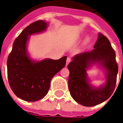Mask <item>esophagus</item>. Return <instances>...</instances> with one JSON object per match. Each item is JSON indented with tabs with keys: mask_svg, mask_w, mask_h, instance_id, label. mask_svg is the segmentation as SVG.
<instances>
[{
	"mask_svg": "<svg viewBox=\"0 0 123 123\" xmlns=\"http://www.w3.org/2000/svg\"><path fill=\"white\" fill-rule=\"evenodd\" d=\"M70 62H71V59H70V58L68 57L67 60H66V66L68 65V64H69Z\"/></svg>",
	"mask_w": 123,
	"mask_h": 123,
	"instance_id": "obj_1",
	"label": "esophagus"
}]
</instances>
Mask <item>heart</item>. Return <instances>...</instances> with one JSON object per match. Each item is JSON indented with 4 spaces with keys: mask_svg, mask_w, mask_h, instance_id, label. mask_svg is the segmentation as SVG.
I'll list each match as a JSON object with an SVG mask.
<instances>
[{
    "mask_svg": "<svg viewBox=\"0 0 123 123\" xmlns=\"http://www.w3.org/2000/svg\"><path fill=\"white\" fill-rule=\"evenodd\" d=\"M89 41H90V39H89V38H87V39H86V42H85V44H88V43H89Z\"/></svg>",
    "mask_w": 123,
    "mask_h": 123,
    "instance_id": "obj_1",
    "label": "heart"
}]
</instances>
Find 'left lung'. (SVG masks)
Here are the masks:
<instances>
[{
  "instance_id": "8db88e82",
  "label": "left lung",
  "mask_w": 123,
  "mask_h": 123,
  "mask_svg": "<svg viewBox=\"0 0 123 123\" xmlns=\"http://www.w3.org/2000/svg\"><path fill=\"white\" fill-rule=\"evenodd\" d=\"M95 63L105 71V82L98 88L90 84L86 74V70ZM68 68L69 92L80 105L92 107L100 104L109 99L114 91L118 72L116 54L109 39L102 34H98L94 50L74 56Z\"/></svg>"
}]
</instances>
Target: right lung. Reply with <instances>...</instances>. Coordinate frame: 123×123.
<instances>
[{
	"label": "right lung",
	"mask_w": 123,
	"mask_h": 123,
	"mask_svg": "<svg viewBox=\"0 0 123 123\" xmlns=\"http://www.w3.org/2000/svg\"><path fill=\"white\" fill-rule=\"evenodd\" d=\"M47 22L38 20L25 28L14 40L7 61V78L14 94L27 101L42 99L48 93L50 81L66 65V56L60 59L36 61L27 52L29 36L46 31Z\"/></svg>",
	"instance_id": "obj_1"
}]
</instances>
